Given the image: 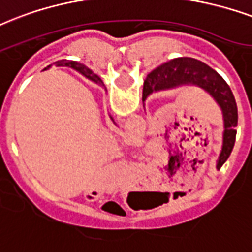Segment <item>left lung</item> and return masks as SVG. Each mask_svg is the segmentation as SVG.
Returning <instances> with one entry per match:
<instances>
[{"mask_svg":"<svg viewBox=\"0 0 252 252\" xmlns=\"http://www.w3.org/2000/svg\"><path fill=\"white\" fill-rule=\"evenodd\" d=\"M180 86H197L217 101L223 113V144L217 169L226 162L235 144L238 126V108L231 88L217 71L193 58H176L149 72L144 80L143 97L153 91L170 90Z\"/></svg>","mask_w":252,"mask_h":252,"instance_id":"obj_1","label":"left lung"}]
</instances>
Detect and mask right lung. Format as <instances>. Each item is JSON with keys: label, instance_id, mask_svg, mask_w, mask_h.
Here are the masks:
<instances>
[{"label": "right lung", "instance_id": "add662e5", "mask_svg": "<svg viewBox=\"0 0 252 252\" xmlns=\"http://www.w3.org/2000/svg\"><path fill=\"white\" fill-rule=\"evenodd\" d=\"M58 63H61L59 66H66V67H71V68H74V70L79 71L80 74H83L86 78H88L90 80H92V82H95L96 84H100V86H104L103 84V82H101V79L97 76V75H95L94 72H92L90 68H87V67L84 66V64H80V63L78 62H74V61H59ZM46 70V68H45Z\"/></svg>", "mask_w": 252, "mask_h": 252}]
</instances>
